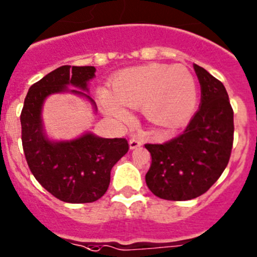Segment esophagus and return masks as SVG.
Masks as SVG:
<instances>
[{
    "label": "esophagus",
    "instance_id": "obj_1",
    "mask_svg": "<svg viewBox=\"0 0 257 257\" xmlns=\"http://www.w3.org/2000/svg\"><path fill=\"white\" fill-rule=\"evenodd\" d=\"M142 145L141 140H138V138H131L129 140V147H131V150H135L137 147H140Z\"/></svg>",
    "mask_w": 257,
    "mask_h": 257
}]
</instances>
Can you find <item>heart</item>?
<instances>
[{
	"label": "heart",
	"instance_id": "1",
	"mask_svg": "<svg viewBox=\"0 0 257 257\" xmlns=\"http://www.w3.org/2000/svg\"><path fill=\"white\" fill-rule=\"evenodd\" d=\"M195 80L184 67L162 64L128 68L113 77L102 97L104 112L116 121H129L126 107H142L156 136H168L187 120L196 103Z\"/></svg>",
	"mask_w": 257,
	"mask_h": 257
}]
</instances>
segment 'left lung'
Masks as SVG:
<instances>
[{"instance_id": "8db88e82", "label": "left lung", "mask_w": 257, "mask_h": 257, "mask_svg": "<svg viewBox=\"0 0 257 257\" xmlns=\"http://www.w3.org/2000/svg\"><path fill=\"white\" fill-rule=\"evenodd\" d=\"M200 84V107L186 129L164 144H146L151 166L146 184L167 200H190L206 193L230 159L234 112L229 95L216 77L194 64Z\"/></svg>"}]
</instances>
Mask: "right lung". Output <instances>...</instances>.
Wrapping results in <instances>:
<instances>
[{
    "instance_id": "add662e5",
    "label": "right lung",
    "mask_w": 257,
    "mask_h": 257,
    "mask_svg": "<svg viewBox=\"0 0 257 257\" xmlns=\"http://www.w3.org/2000/svg\"><path fill=\"white\" fill-rule=\"evenodd\" d=\"M91 66H62L44 76L30 88L21 113L22 144L32 175L62 202L91 203L104 195L110 185L111 169L129 150L125 138H101L85 133L72 141L53 142L44 133L41 110L46 97L67 91L86 94L88 81L94 77Z\"/></svg>"
}]
</instances>
